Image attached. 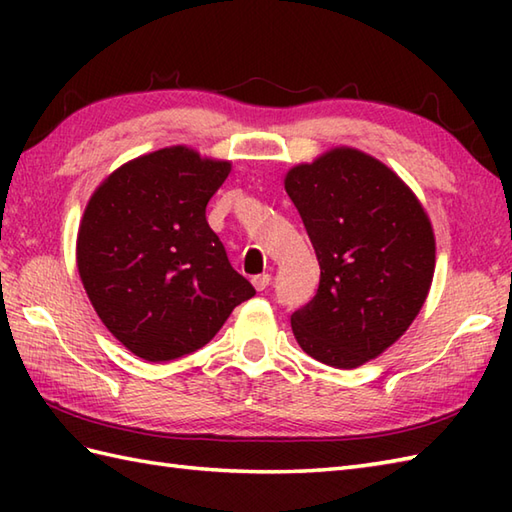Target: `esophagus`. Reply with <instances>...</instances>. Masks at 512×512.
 Here are the masks:
<instances>
[{
	"mask_svg": "<svg viewBox=\"0 0 512 512\" xmlns=\"http://www.w3.org/2000/svg\"><path fill=\"white\" fill-rule=\"evenodd\" d=\"M259 270L257 268H250V275H255V279H262V275H257Z\"/></svg>",
	"mask_w": 512,
	"mask_h": 512,
	"instance_id": "1",
	"label": "esophagus"
}]
</instances>
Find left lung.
Segmentation results:
<instances>
[{"label":"left lung","mask_w":512,"mask_h":512,"mask_svg":"<svg viewBox=\"0 0 512 512\" xmlns=\"http://www.w3.org/2000/svg\"><path fill=\"white\" fill-rule=\"evenodd\" d=\"M228 171V162L173 145L125 162L85 206L79 277L105 328L138 358L158 363L200 350L255 297L206 222Z\"/></svg>","instance_id":"left-lung-1"}]
</instances>
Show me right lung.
<instances>
[{
	"mask_svg": "<svg viewBox=\"0 0 512 512\" xmlns=\"http://www.w3.org/2000/svg\"><path fill=\"white\" fill-rule=\"evenodd\" d=\"M319 264V288L290 317L301 350L352 369L409 330L429 295L436 237L416 195L383 162L336 147L286 176Z\"/></svg>",
	"mask_w": 512,
	"mask_h": 512,
	"instance_id": "obj_1",
	"label": "right lung"
}]
</instances>
